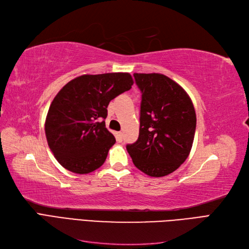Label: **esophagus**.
Returning a JSON list of instances; mask_svg holds the SVG:
<instances>
[{
	"instance_id": "1",
	"label": "esophagus",
	"mask_w": 249,
	"mask_h": 249,
	"mask_svg": "<svg viewBox=\"0 0 249 249\" xmlns=\"http://www.w3.org/2000/svg\"><path fill=\"white\" fill-rule=\"evenodd\" d=\"M116 140H117L118 142H122V141H123V133H122V132L116 133Z\"/></svg>"
}]
</instances>
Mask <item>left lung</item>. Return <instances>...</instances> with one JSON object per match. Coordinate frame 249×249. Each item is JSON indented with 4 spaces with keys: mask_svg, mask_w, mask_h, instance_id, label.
Returning a JSON list of instances; mask_svg holds the SVG:
<instances>
[{
    "mask_svg": "<svg viewBox=\"0 0 249 249\" xmlns=\"http://www.w3.org/2000/svg\"><path fill=\"white\" fill-rule=\"evenodd\" d=\"M142 92L138 140L126 149L139 170L154 178L168 176L189 156L196 127L190 96L162 73H134Z\"/></svg>",
    "mask_w": 249,
    "mask_h": 249,
    "instance_id": "1",
    "label": "left lung"
}]
</instances>
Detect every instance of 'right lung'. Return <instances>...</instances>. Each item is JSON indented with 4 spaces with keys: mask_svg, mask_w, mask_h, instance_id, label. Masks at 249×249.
Here are the masks:
<instances>
[{
    "mask_svg": "<svg viewBox=\"0 0 249 249\" xmlns=\"http://www.w3.org/2000/svg\"><path fill=\"white\" fill-rule=\"evenodd\" d=\"M133 84L129 72L82 74L57 93L44 130L52 153L65 169L86 175L106 161L115 143L104 120L108 105Z\"/></svg>",
    "mask_w": 249,
    "mask_h": 249,
    "instance_id": "add662e5",
    "label": "right lung"
}]
</instances>
